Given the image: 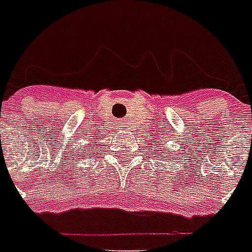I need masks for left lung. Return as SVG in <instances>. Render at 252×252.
<instances>
[{
	"label": "left lung",
	"mask_w": 252,
	"mask_h": 252,
	"mask_svg": "<svg viewBox=\"0 0 252 252\" xmlns=\"http://www.w3.org/2000/svg\"><path fill=\"white\" fill-rule=\"evenodd\" d=\"M156 155H158V153H156Z\"/></svg>",
	"instance_id": "left-lung-1"
}]
</instances>
